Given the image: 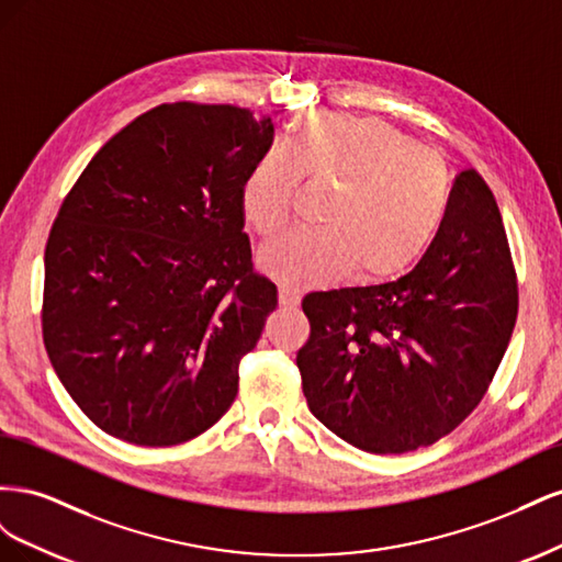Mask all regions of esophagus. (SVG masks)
<instances>
[{"mask_svg":"<svg viewBox=\"0 0 562 562\" xmlns=\"http://www.w3.org/2000/svg\"><path fill=\"white\" fill-rule=\"evenodd\" d=\"M300 291H295V288H288V285H281L279 288V304L281 307H297L300 304Z\"/></svg>","mask_w":562,"mask_h":562,"instance_id":"1","label":"esophagus"}]
</instances>
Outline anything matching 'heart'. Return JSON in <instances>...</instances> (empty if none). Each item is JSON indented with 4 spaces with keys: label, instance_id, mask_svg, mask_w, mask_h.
Segmentation results:
<instances>
[{
    "label": "heart",
    "instance_id": "1",
    "mask_svg": "<svg viewBox=\"0 0 562 562\" xmlns=\"http://www.w3.org/2000/svg\"><path fill=\"white\" fill-rule=\"evenodd\" d=\"M300 180L333 190L323 232H295L260 252L271 279L330 285L359 269L366 283L411 271L446 225L452 182L434 149L382 119L310 114L288 131L285 151H267L241 184V213L260 236L291 225Z\"/></svg>",
    "mask_w": 562,
    "mask_h": 562
}]
</instances>
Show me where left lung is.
<instances>
[{"mask_svg":"<svg viewBox=\"0 0 562 562\" xmlns=\"http://www.w3.org/2000/svg\"><path fill=\"white\" fill-rule=\"evenodd\" d=\"M297 351L314 417L349 446L401 454L462 424L485 396L518 316L497 201L475 171L454 178L431 248L396 281L310 293Z\"/></svg>","mask_w":562,"mask_h":562,"instance_id":"8db88e82","label":"left lung"}]
</instances>
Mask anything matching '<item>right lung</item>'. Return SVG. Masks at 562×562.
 <instances>
[{"instance_id": "obj_1", "label": "right lung", "mask_w": 562, "mask_h": 562, "mask_svg": "<svg viewBox=\"0 0 562 562\" xmlns=\"http://www.w3.org/2000/svg\"><path fill=\"white\" fill-rule=\"evenodd\" d=\"M274 138L234 105H159L110 138L65 196L44 252L42 330L95 427L166 448L211 429L277 310L255 274L241 184Z\"/></svg>"}]
</instances>
